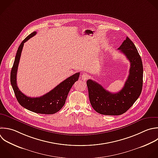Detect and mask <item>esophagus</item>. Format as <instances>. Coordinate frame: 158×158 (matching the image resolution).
<instances>
[{
	"label": "esophagus",
	"mask_w": 158,
	"mask_h": 158,
	"mask_svg": "<svg viewBox=\"0 0 158 158\" xmlns=\"http://www.w3.org/2000/svg\"><path fill=\"white\" fill-rule=\"evenodd\" d=\"M88 77H89V75H88L87 73H83L82 75H81V79H82L83 81H86V80H88Z\"/></svg>",
	"instance_id": "1"
}]
</instances>
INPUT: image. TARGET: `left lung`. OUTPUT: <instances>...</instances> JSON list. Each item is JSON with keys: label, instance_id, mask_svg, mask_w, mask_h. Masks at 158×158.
<instances>
[{"label": "left lung", "instance_id": "obj_1", "mask_svg": "<svg viewBox=\"0 0 158 158\" xmlns=\"http://www.w3.org/2000/svg\"><path fill=\"white\" fill-rule=\"evenodd\" d=\"M118 49L130 63L129 75L123 88L112 93L92 80L86 82L90 103L97 112L102 115H118L125 113L137 100L142 90L143 68L136 48L127 37Z\"/></svg>", "mask_w": 158, "mask_h": 158}]
</instances>
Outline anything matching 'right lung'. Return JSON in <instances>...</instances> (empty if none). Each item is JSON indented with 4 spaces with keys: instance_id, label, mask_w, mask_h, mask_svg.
<instances>
[{
    "instance_id": "1",
    "label": "right lung",
    "mask_w": 158,
    "mask_h": 158,
    "mask_svg": "<svg viewBox=\"0 0 158 158\" xmlns=\"http://www.w3.org/2000/svg\"><path fill=\"white\" fill-rule=\"evenodd\" d=\"M36 34V31L28 35L20 44L17 50L11 70L10 82L16 98L24 108L33 112L43 114H53L60 110L65 103L68 94L73 85L78 81L80 73L67 78L53 89L41 97L30 98L22 93L17 84V73L24 43Z\"/></svg>"
}]
</instances>
